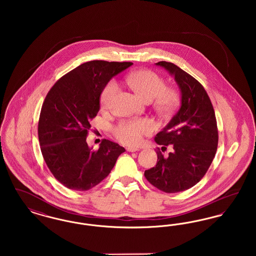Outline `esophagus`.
<instances>
[{
	"label": "esophagus",
	"mask_w": 256,
	"mask_h": 256,
	"mask_svg": "<svg viewBox=\"0 0 256 256\" xmlns=\"http://www.w3.org/2000/svg\"><path fill=\"white\" fill-rule=\"evenodd\" d=\"M126 150H128V152H134L139 150V148H135V146H128V148H126Z\"/></svg>",
	"instance_id": "1"
}]
</instances>
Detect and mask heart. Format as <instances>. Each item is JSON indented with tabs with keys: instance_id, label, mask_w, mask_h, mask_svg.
Listing matches in <instances>:
<instances>
[{
	"instance_id": "heart-1",
	"label": "heart",
	"mask_w": 256,
	"mask_h": 256,
	"mask_svg": "<svg viewBox=\"0 0 256 256\" xmlns=\"http://www.w3.org/2000/svg\"><path fill=\"white\" fill-rule=\"evenodd\" d=\"M126 84L136 93L148 102L156 98V106L162 113H169L178 102V93L172 88H166L165 80L158 74L150 70H139L126 78ZM120 92L117 80H111L104 87L100 102L104 110H108ZM154 124L146 119H130L119 122L113 128L115 137L126 145H139L145 136L152 134Z\"/></svg>"
}]
</instances>
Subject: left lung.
Listing matches in <instances>:
<instances>
[{"mask_svg": "<svg viewBox=\"0 0 256 256\" xmlns=\"http://www.w3.org/2000/svg\"><path fill=\"white\" fill-rule=\"evenodd\" d=\"M174 76L182 92L180 108L156 136L158 163L145 170L148 182L165 193H178L193 187L206 174L218 148V128L213 106L204 87L176 65L159 61ZM172 144L168 157L162 152Z\"/></svg>", "mask_w": 256, "mask_h": 256, "instance_id": "8db88e82", "label": "left lung"}]
</instances>
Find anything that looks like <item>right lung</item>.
Masks as SVG:
<instances>
[{
	"mask_svg": "<svg viewBox=\"0 0 256 256\" xmlns=\"http://www.w3.org/2000/svg\"><path fill=\"white\" fill-rule=\"evenodd\" d=\"M132 62L92 60L64 74L50 89L38 121L41 152L54 176L65 187L87 191L104 180L126 150L102 139L98 150L86 142L90 121L110 80Z\"/></svg>",
	"mask_w": 256,
	"mask_h": 256,
	"instance_id": "1",
	"label": "right lung"
}]
</instances>
